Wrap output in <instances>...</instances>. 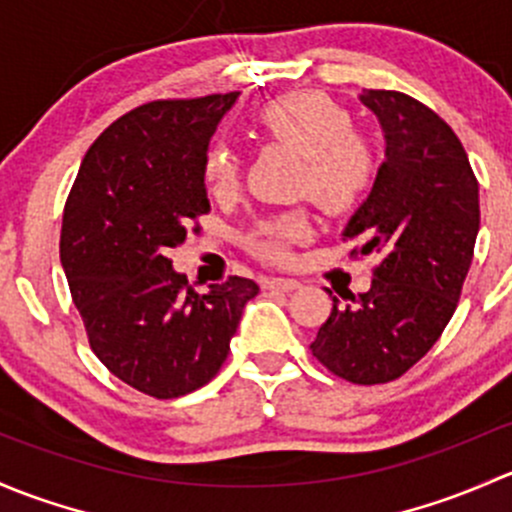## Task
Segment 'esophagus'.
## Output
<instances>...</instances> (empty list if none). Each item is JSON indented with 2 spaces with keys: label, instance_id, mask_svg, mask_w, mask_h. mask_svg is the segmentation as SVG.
Returning a JSON list of instances; mask_svg holds the SVG:
<instances>
[{
  "label": "esophagus",
  "instance_id": "34e87169",
  "mask_svg": "<svg viewBox=\"0 0 512 512\" xmlns=\"http://www.w3.org/2000/svg\"><path fill=\"white\" fill-rule=\"evenodd\" d=\"M263 288H268V291L291 293L295 288H300V281H295V278H266V281H263Z\"/></svg>",
  "mask_w": 512,
  "mask_h": 512
}]
</instances>
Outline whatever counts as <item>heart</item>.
<instances>
[{"mask_svg": "<svg viewBox=\"0 0 512 512\" xmlns=\"http://www.w3.org/2000/svg\"><path fill=\"white\" fill-rule=\"evenodd\" d=\"M258 135L303 155L298 189L310 194L330 214L350 212L374 179L372 147L352 130V115L325 93L295 91L278 96L254 113ZM239 182V157L224 142L204 155V184L212 194H226ZM310 231L303 209L281 214L256 226L249 246L266 261H286L291 246Z\"/></svg>", "mask_w": 512, "mask_h": 512, "instance_id": "b5f03b06", "label": "heart"}]
</instances>
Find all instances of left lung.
Wrapping results in <instances>:
<instances>
[{"label": "left lung", "mask_w": 512, "mask_h": 512, "mask_svg": "<svg viewBox=\"0 0 512 512\" xmlns=\"http://www.w3.org/2000/svg\"><path fill=\"white\" fill-rule=\"evenodd\" d=\"M387 142L374 187L342 239L352 258L374 254L367 293H333L310 342L313 357L352 384L402 377L449 325L473 261L481 209L478 179L456 133L399 91H362Z\"/></svg>", "instance_id": "obj_1"}]
</instances>
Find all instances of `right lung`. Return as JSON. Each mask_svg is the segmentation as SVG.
<instances>
[{"label":"right lung","mask_w":512,"mask_h":512,"mask_svg":"<svg viewBox=\"0 0 512 512\" xmlns=\"http://www.w3.org/2000/svg\"><path fill=\"white\" fill-rule=\"evenodd\" d=\"M239 93L152 100L88 147L68 192L61 263L88 342L138 392L175 399L224 365L251 278L197 293L167 256L209 212L204 155Z\"/></svg>","instance_id":"obj_1"}]
</instances>
